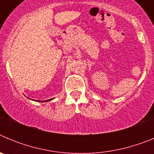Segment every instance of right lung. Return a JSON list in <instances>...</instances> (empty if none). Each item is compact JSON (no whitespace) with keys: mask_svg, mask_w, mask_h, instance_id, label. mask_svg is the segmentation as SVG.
I'll list each match as a JSON object with an SVG mask.
<instances>
[{"mask_svg":"<svg viewBox=\"0 0 154 154\" xmlns=\"http://www.w3.org/2000/svg\"><path fill=\"white\" fill-rule=\"evenodd\" d=\"M53 99H47V100H45V101H42V102H48V101H51V100H52Z\"/></svg>","mask_w":154,"mask_h":154,"instance_id":"obj_1","label":"right lung"}]
</instances>
